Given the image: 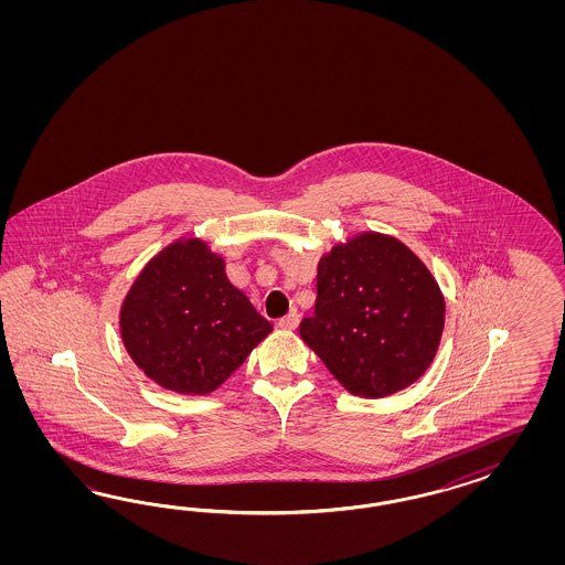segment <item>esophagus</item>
Wrapping results in <instances>:
<instances>
[{"instance_id": "obj_1", "label": "esophagus", "mask_w": 565, "mask_h": 565, "mask_svg": "<svg viewBox=\"0 0 565 565\" xmlns=\"http://www.w3.org/2000/svg\"><path fill=\"white\" fill-rule=\"evenodd\" d=\"M298 323H300V317H298L296 312H288L286 317H281V319L277 321V327L291 331V329H296V327H298Z\"/></svg>"}]
</instances>
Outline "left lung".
I'll use <instances>...</instances> for the list:
<instances>
[{
    "instance_id": "obj_1",
    "label": "left lung",
    "mask_w": 565,
    "mask_h": 565,
    "mask_svg": "<svg viewBox=\"0 0 565 565\" xmlns=\"http://www.w3.org/2000/svg\"><path fill=\"white\" fill-rule=\"evenodd\" d=\"M444 323V296L425 263L373 232L319 260L315 312L300 335L350 394L385 397L427 371Z\"/></svg>"
}]
</instances>
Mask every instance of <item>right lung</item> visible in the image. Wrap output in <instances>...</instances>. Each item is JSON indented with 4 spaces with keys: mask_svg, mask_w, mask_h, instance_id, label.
Listing matches in <instances>:
<instances>
[{
    "mask_svg": "<svg viewBox=\"0 0 565 565\" xmlns=\"http://www.w3.org/2000/svg\"><path fill=\"white\" fill-rule=\"evenodd\" d=\"M274 326L225 275L203 239H178L147 263L120 312L124 345L145 375L175 394L205 395Z\"/></svg>",
    "mask_w": 565,
    "mask_h": 565,
    "instance_id": "obj_1",
    "label": "right lung"
}]
</instances>
